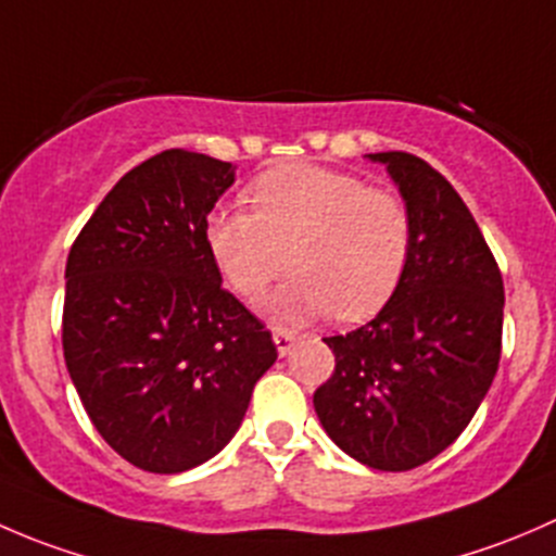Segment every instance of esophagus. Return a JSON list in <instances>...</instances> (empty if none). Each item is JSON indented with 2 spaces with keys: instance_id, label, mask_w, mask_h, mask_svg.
Returning a JSON list of instances; mask_svg holds the SVG:
<instances>
[{
  "instance_id": "esophagus-1",
  "label": "esophagus",
  "mask_w": 556,
  "mask_h": 556,
  "mask_svg": "<svg viewBox=\"0 0 556 556\" xmlns=\"http://www.w3.org/2000/svg\"><path fill=\"white\" fill-rule=\"evenodd\" d=\"M295 344V336L288 330H274V346H277L279 357H285L290 352V346Z\"/></svg>"
}]
</instances>
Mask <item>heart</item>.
Returning <instances> with one entry per match:
<instances>
[{"label":"heart","mask_w":556,"mask_h":556,"mask_svg":"<svg viewBox=\"0 0 556 556\" xmlns=\"http://www.w3.org/2000/svg\"><path fill=\"white\" fill-rule=\"evenodd\" d=\"M252 212L212 210L204 244L223 282L257 304L290 257L293 277L277 290L268 314L306 325L333 312L366 319L395 293L408 252L412 215L390 190L317 164H288L247 190Z\"/></svg>","instance_id":"1"}]
</instances>
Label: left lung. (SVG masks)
I'll list each match as a JSON object with an SVG mask.
<instances>
[{
	"instance_id": "8db88e82",
	"label": "left lung",
	"mask_w": 556,
	"mask_h": 556,
	"mask_svg": "<svg viewBox=\"0 0 556 556\" xmlns=\"http://www.w3.org/2000/svg\"><path fill=\"white\" fill-rule=\"evenodd\" d=\"M412 215V252L371 323L325 344L336 371L314 392L341 452L412 470L468 428L501 363L503 277L457 190L422 159L371 153Z\"/></svg>"
}]
</instances>
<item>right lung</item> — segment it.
<instances>
[{"label":"right lung","instance_id":"1","mask_svg":"<svg viewBox=\"0 0 556 556\" xmlns=\"http://www.w3.org/2000/svg\"><path fill=\"white\" fill-rule=\"evenodd\" d=\"M237 166L166 150L117 179L66 257L64 361L93 428L150 473L237 435L271 333L223 290L204 220Z\"/></svg>","mask_w":556,"mask_h":556}]
</instances>
